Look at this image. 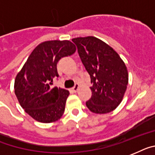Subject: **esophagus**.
Here are the masks:
<instances>
[{
	"label": "esophagus",
	"mask_w": 155,
	"mask_h": 155,
	"mask_svg": "<svg viewBox=\"0 0 155 155\" xmlns=\"http://www.w3.org/2000/svg\"><path fill=\"white\" fill-rule=\"evenodd\" d=\"M79 87H80V85L79 84H75L73 87L71 88V91L73 92H76L78 91V89H79Z\"/></svg>",
	"instance_id": "obj_1"
}]
</instances>
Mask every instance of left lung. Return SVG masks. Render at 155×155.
<instances>
[{"label": "left lung", "instance_id": "left-lung-1", "mask_svg": "<svg viewBox=\"0 0 155 155\" xmlns=\"http://www.w3.org/2000/svg\"><path fill=\"white\" fill-rule=\"evenodd\" d=\"M91 77V97L86 106L94 114H108L121 102L128 83V70L118 53L93 36L71 40Z\"/></svg>", "mask_w": 155, "mask_h": 155}]
</instances>
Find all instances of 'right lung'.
Returning <instances> with one entry per match:
<instances>
[{
    "mask_svg": "<svg viewBox=\"0 0 155 155\" xmlns=\"http://www.w3.org/2000/svg\"><path fill=\"white\" fill-rule=\"evenodd\" d=\"M75 46L68 40L46 41L36 46L15 80V94L20 106L37 121L51 123L63 115L69 91L53 87L59 76L58 62L71 56Z\"/></svg>",
    "mask_w": 155,
    "mask_h": 155,
    "instance_id": "1",
    "label": "right lung"
}]
</instances>
